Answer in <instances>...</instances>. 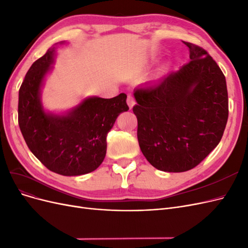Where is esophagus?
Instances as JSON below:
<instances>
[{
    "label": "esophagus",
    "instance_id": "34e87169",
    "mask_svg": "<svg viewBox=\"0 0 248 248\" xmlns=\"http://www.w3.org/2000/svg\"><path fill=\"white\" fill-rule=\"evenodd\" d=\"M127 104H128L130 108L134 106V104H136V100H134L133 96H131V95H128V96H127Z\"/></svg>",
    "mask_w": 248,
    "mask_h": 248
}]
</instances>
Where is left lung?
Instances as JSON below:
<instances>
[{
  "mask_svg": "<svg viewBox=\"0 0 248 248\" xmlns=\"http://www.w3.org/2000/svg\"><path fill=\"white\" fill-rule=\"evenodd\" d=\"M190 61L158 82L138 88L132 110L138 140L157 170L196 168L219 144L229 117L226 78L202 47L183 41Z\"/></svg>",
  "mask_w": 248,
  "mask_h": 248,
  "instance_id": "8db88e82",
  "label": "left lung"
}]
</instances>
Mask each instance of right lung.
I'll return each instance as SVG.
<instances>
[{
  "instance_id": "1",
  "label": "right lung",
  "mask_w": 248,
  "mask_h": 248,
  "mask_svg": "<svg viewBox=\"0 0 248 248\" xmlns=\"http://www.w3.org/2000/svg\"><path fill=\"white\" fill-rule=\"evenodd\" d=\"M55 46L33 63L18 94V125L29 149L49 170L63 176L91 172L107 153V136L116 119L129 109L126 94L92 97L65 116L46 114L40 87L54 61Z\"/></svg>"
}]
</instances>
